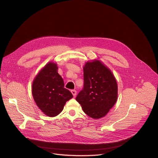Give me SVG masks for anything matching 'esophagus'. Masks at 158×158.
<instances>
[{"instance_id": "34e87169", "label": "esophagus", "mask_w": 158, "mask_h": 158, "mask_svg": "<svg viewBox=\"0 0 158 158\" xmlns=\"http://www.w3.org/2000/svg\"><path fill=\"white\" fill-rule=\"evenodd\" d=\"M71 93L73 94V95L74 96V97H75L76 95V94H77V92H76V90H71Z\"/></svg>"}]
</instances>
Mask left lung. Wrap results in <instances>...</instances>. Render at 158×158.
<instances>
[{
	"instance_id": "1",
	"label": "left lung",
	"mask_w": 158,
	"mask_h": 158,
	"mask_svg": "<svg viewBox=\"0 0 158 158\" xmlns=\"http://www.w3.org/2000/svg\"><path fill=\"white\" fill-rule=\"evenodd\" d=\"M84 87L76 99L85 113L94 119L105 116L118 99V84L112 72L100 60L83 67Z\"/></svg>"
}]
</instances>
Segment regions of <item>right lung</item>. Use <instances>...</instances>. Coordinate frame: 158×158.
<instances>
[{
	"mask_svg": "<svg viewBox=\"0 0 158 158\" xmlns=\"http://www.w3.org/2000/svg\"><path fill=\"white\" fill-rule=\"evenodd\" d=\"M56 64L49 62L35 77L32 86L34 99L39 109L49 117L57 116L65 102L73 98L64 88L62 77L58 74Z\"/></svg>",
	"mask_w": 158,
	"mask_h": 158,
	"instance_id": "right-lung-1",
	"label": "right lung"
}]
</instances>
